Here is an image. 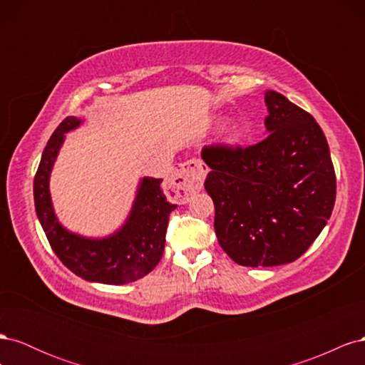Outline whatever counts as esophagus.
Instances as JSON below:
<instances>
[{"label":"esophagus","instance_id":"obj_1","mask_svg":"<svg viewBox=\"0 0 365 365\" xmlns=\"http://www.w3.org/2000/svg\"><path fill=\"white\" fill-rule=\"evenodd\" d=\"M208 172L207 165L197 158L187 160L180 164L169 178L168 189L175 200L181 202L189 201V197L202 189L205 175Z\"/></svg>","mask_w":365,"mask_h":365}]
</instances>
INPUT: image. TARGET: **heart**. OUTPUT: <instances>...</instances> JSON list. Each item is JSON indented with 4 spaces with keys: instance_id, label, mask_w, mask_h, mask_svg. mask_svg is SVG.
I'll return each instance as SVG.
<instances>
[{
    "instance_id": "obj_1",
    "label": "heart",
    "mask_w": 365,
    "mask_h": 365,
    "mask_svg": "<svg viewBox=\"0 0 365 365\" xmlns=\"http://www.w3.org/2000/svg\"><path fill=\"white\" fill-rule=\"evenodd\" d=\"M227 135L231 141H236L239 137H240V129L236 126V125H231L228 129H227Z\"/></svg>"
}]
</instances>
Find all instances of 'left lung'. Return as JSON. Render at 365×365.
<instances>
[{
  "instance_id": "1",
  "label": "left lung",
  "mask_w": 365,
  "mask_h": 365,
  "mask_svg": "<svg viewBox=\"0 0 365 365\" xmlns=\"http://www.w3.org/2000/svg\"><path fill=\"white\" fill-rule=\"evenodd\" d=\"M268 137L248 148L205 146L204 187L219 245L242 267H277L304 254L332 215L335 169L315 118L267 91Z\"/></svg>"
}]
</instances>
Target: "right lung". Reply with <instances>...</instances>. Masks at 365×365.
<instances>
[{
	"label": "right lung",
	"mask_w": 365,
	"mask_h": 365,
	"mask_svg": "<svg viewBox=\"0 0 365 365\" xmlns=\"http://www.w3.org/2000/svg\"><path fill=\"white\" fill-rule=\"evenodd\" d=\"M79 125V118H65L42 152L33 182L38 219L53 251L76 275L105 284L135 282L148 275L161 260L169 215L176 205L165 197L161 187L163 180L143 178L128 220L114 235L103 239H88L65 230L54 215L48 180L65 140L63 134Z\"/></svg>",
	"instance_id": "obj_1"
}]
</instances>
